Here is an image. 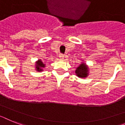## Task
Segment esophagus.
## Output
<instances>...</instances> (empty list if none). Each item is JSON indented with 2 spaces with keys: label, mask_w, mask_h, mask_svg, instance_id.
<instances>
[{
  "label": "esophagus",
  "mask_w": 125,
  "mask_h": 125,
  "mask_svg": "<svg viewBox=\"0 0 125 125\" xmlns=\"http://www.w3.org/2000/svg\"><path fill=\"white\" fill-rule=\"evenodd\" d=\"M59 57L60 58V60H62L64 59V55H63V54H60Z\"/></svg>",
  "instance_id": "34e87169"
}]
</instances>
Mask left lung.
I'll return each mask as SVG.
<instances>
[{"label":"left lung","mask_w":125,"mask_h":125,"mask_svg":"<svg viewBox=\"0 0 125 125\" xmlns=\"http://www.w3.org/2000/svg\"><path fill=\"white\" fill-rule=\"evenodd\" d=\"M89 67L86 63L82 61V62L76 68L75 71V75L80 78H86L89 75Z\"/></svg>","instance_id":"obj_1"}]
</instances>
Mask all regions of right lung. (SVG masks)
<instances>
[{"instance_id":"1","label":"right lung","mask_w":125,"mask_h":125,"mask_svg":"<svg viewBox=\"0 0 125 125\" xmlns=\"http://www.w3.org/2000/svg\"><path fill=\"white\" fill-rule=\"evenodd\" d=\"M46 67V64L42 62L41 59H39L35 62V69L37 72H42L44 71V69Z\"/></svg>"}]
</instances>
